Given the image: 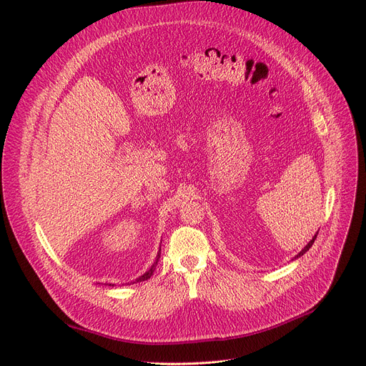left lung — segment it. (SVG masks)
Wrapping results in <instances>:
<instances>
[{
	"mask_svg": "<svg viewBox=\"0 0 366 366\" xmlns=\"http://www.w3.org/2000/svg\"><path fill=\"white\" fill-rule=\"evenodd\" d=\"M316 237H317V234H315V237H312V239H311V240L307 243V246H305V247H304V249H302V250H301V252H300V253L295 256V259H297V257H300V256H302V254H304V253H305V252H307V250H308V249L312 246V243H315Z\"/></svg>",
	"mask_w": 366,
	"mask_h": 366,
	"instance_id": "8db88e82",
	"label": "left lung"
}]
</instances>
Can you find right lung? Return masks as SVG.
I'll list each match as a JSON object with an SVG mask.
<instances>
[{
    "instance_id": "add662e5",
    "label": "right lung",
    "mask_w": 366,
    "mask_h": 366,
    "mask_svg": "<svg viewBox=\"0 0 366 366\" xmlns=\"http://www.w3.org/2000/svg\"><path fill=\"white\" fill-rule=\"evenodd\" d=\"M161 257V249H159V252H158V256H156V260H154V264L150 267V269L147 271V272H144L142 277H139L134 282H142V281H146V280H149L152 275H153V272H154V268H156V265H158V259ZM133 282V284H134Z\"/></svg>"
}]
</instances>
